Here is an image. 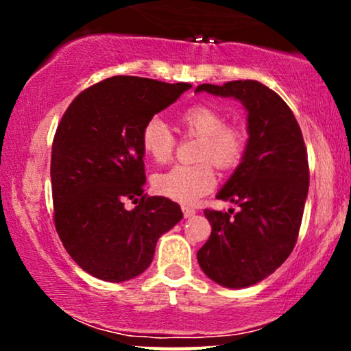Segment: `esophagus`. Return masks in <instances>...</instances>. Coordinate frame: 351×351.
I'll return each instance as SVG.
<instances>
[{
    "mask_svg": "<svg viewBox=\"0 0 351 351\" xmlns=\"http://www.w3.org/2000/svg\"><path fill=\"white\" fill-rule=\"evenodd\" d=\"M181 209H183V215H184V217H193V216L196 215V209H195V208H191V206H183Z\"/></svg>",
    "mask_w": 351,
    "mask_h": 351,
    "instance_id": "esophagus-1",
    "label": "esophagus"
}]
</instances>
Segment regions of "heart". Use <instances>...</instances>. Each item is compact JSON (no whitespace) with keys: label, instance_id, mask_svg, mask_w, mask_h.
<instances>
[{"label":"heart","instance_id":"heart-1","mask_svg":"<svg viewBox=\"0 0 351 351\" xmlns=\"http://www.w3.org/2000/svg\"><path fill=\"white\" fill-rule=\"evenodd\" d=\"M178 123L186 135L199 136L196 165H175L153 178L158 195L178 201L195 203L216 186V173L234 170L247 152V132L236 123H226V117L208 104H193L178 114ZM143 152L156 163H167L176 148V138L163 120L150 119L140 135Z\"/></svg>","mask_w":351,"mask_h":351}]
</instances>
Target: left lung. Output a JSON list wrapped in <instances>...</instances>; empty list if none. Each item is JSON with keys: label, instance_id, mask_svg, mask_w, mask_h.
Returning <instances> with one entry per match:
<instances>
[{"label": "left lung", "instance_id": "left-lung-1", "mask_svg": "<svg viewBox=\"0 0 351 351\" xmlns=\"http://www.w3.org/2000/svg\"><path fill=\"white\" fill-rule=\"evenodd\" d=\"M199 90L244 104L249 142L243 163L216 196L239 211L204 209L211 236L198 263L224 287H249L271 276L295 247L308 193L307 148L291 107L264 84L232 80L201 84Z\"/></svg>", "mask_w": 351, "mask_h": 351}]
</instances>
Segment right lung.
I'll return each instance as SVG.
<instances>
[{"label": "right lung", "mask_w": 351, "mask_h": 351, "mask_svg": "<svg viewBox=\"0 0 351 351\" xmlns=\"http://www.w3.org/2000/svg\"><path fill=\"white\" fill-rule=\"evenodd\" d=\"M189 87L114 75L80 92L64 112L52 140V219L66 251L90 276H140L158 237L183 217L178 203L143 193L140 135Z\"/></svg>", "instance_id": "1"}]
</instances>
